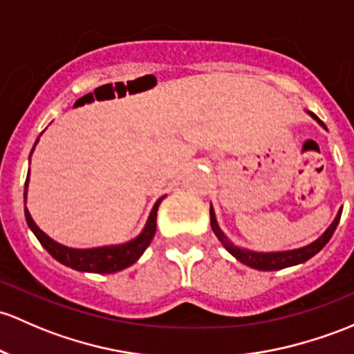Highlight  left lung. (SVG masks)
Returning a JSON list of instances; mask_svg holds the SVG:
<instances>
[{"label": "left lung", "mask_w": 354, "mask_h": 354, "mask_svg": "<svg viewBox=\"0 0 354 354\" xmlns=\"http://www.w3.org/2000/svg\"><path fill=\"white\" fill-rule=\"evenodd\" d=\"M310 115L319 122V124L322 125V127L326 129V125L322 124V120L317 117V115L312 113V111H310ZM339 218H341V212L337 214V217L334 218V222L330 224L329 229L322 234V237H319L315 243L305 245V248L293 249V251H285V252H254V251H248V249L236 248V245L227 239V237L224 236V232L218 229L217 221H215L214 208L210 207V225H212V230L215 232V236L218 237V241L224 244V248L234 256V258L239 259V261L244 263V265L254 268V270H261V271L283 270V268L299 265V263H304V261H307V259H310L312 256L317 254V252L321 251V249L324 248L327 243H329V239L333 237L334 230H336L337 224H339Z\"/></svg>", "instance_id": "obj_1"}]
</instances>
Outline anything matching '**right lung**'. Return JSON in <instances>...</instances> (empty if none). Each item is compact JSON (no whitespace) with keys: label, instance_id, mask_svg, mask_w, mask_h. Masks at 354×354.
Wrapping results in <instances>:
<instances>
[{"label":"right lung","instance_id":"right-lung-1","mask_svg":"<svg viewBox=\"0 0 354 354\" xmlns=\"http://www.w3.org/2000/svg\"><path fill=\"white\" fill-rule=\"evenodd\" d=\"M39 140V139H37ZM37 144V142H35ZM33 151V149H32ZM27 181H25V193L24 198L27 196ZM162 198H159L156 202L154 208H152L151 215H149V221L146 227H144L142 234H140L137 239L130 241L127 244L122 245H110V248H96V249H69L64 245L54 243L50 237H47L39 227L35 225V222L30 217L28 210L25 208V218H27V224L32 232L35 234L37 239L40 241V244L49 251L52 258L57 259L62 265L73 268L77 271H89V273H115V271H120L124 268L137 261V259L142 256V252L146 251L147 245L151 244L152 237L156 234V218H158V208Z\"/></svg>","mask_w":354,"mask_h":354}]
</instances>
